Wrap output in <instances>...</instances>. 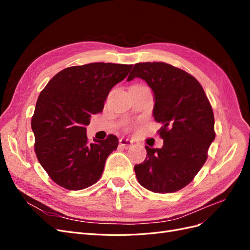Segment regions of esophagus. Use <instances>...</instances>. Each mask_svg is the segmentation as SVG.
Wrapping results in <instances>:
<instances>
[{
	"label": "esophagus",
	"mask_w": 250,
	"mask_h": 250,
	"mask_svg": "<svg viewBox=\"0 0 250 250\" xmlns=\"http://www.w3.org/2000/svg\"><path fill=\"white\" fill-rule=\"evenodd\" d=\"M119 143H120V145L124 147V148H129V147H131V145L133 144V142L131 140L126 139V138H121Z\"/></svg>",
	"instance_id": "obj_1"
}]
</instances>
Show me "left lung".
Masks as SVG:
<instances>
[{"instance_id":"8db88e82","label":"left lung","mask_w":250,"mask_h":250,"mask_svg":"<svg viewBox=\"0 0 250 250\" xmlns=\"http://www.w3.org/2000/svg\"><path fill=\"white\" fill-rule=\"evenodd\" d=\"M141 78L153 93V118L163 124L162 148L146 146L145 161L134 166L141 186L173 193L190 184L202 168L215 140L214 113L200 83L165 62L134 64L127 81Z\"/></svg>"}]
</instances>
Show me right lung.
Here are the masks:
<instances>
[{
  "label": "right lung",
  "instance_id": "add662e5",
  "mask_svg": "<svg viewBox=\"0 0 250 250\" xmlns=\"http://www.w3.org/2000/svg\"><path fill=\"white\" fill-rule=\"evenodd\" d=\"M132 64L94 62L60 71L42 89L31 127L37 160L49 176L67 190L78 191L100 179L119 141L87 142L90 117L104 108L110 89L126 78Z\"/></svg>",
  "mask_w": 250,
  "mask_h": 250
}]
</instances>
